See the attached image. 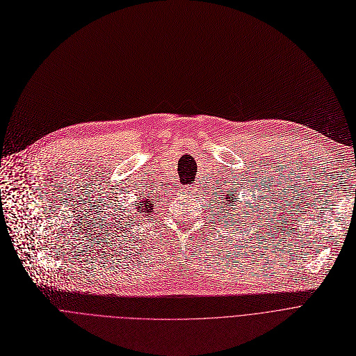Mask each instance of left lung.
<instances>
[{"mask_svg": "<svg viewBox=\"0 0 356 356\" xmlns=\"http://www.w3.org/2000/svg\"><path fill=\"white\" fill-rule=\"evenodd\" d=\"M236 195V191L234 193V194H225L224 197H225V200H224V204H225V207L228 209V211H229V207H228V204H232L234 206V200H232V197H235ZM224 197H221V198H224ZM246 204H249V202H246ZM224 206H220V209H222ZM249 209L253 211V206H249ZM242 210H245V207H242ZM246 213V211H245ZM248 214V213H246ZM235 216H238V213H235ZM235 216H232V217H235ZM232 217H229L231 220H232Z\"/></svg>", "mask_w": 356, "mask_h": 356, "instance_id": "8db88e82", "label": "left lung"}]
</instances>
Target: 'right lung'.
Here are the masks:
<instances>
[{
  "label": "right lung",
  "mask_w": 356,
  "mask_h": 356,
  "mask_svg": "<svg viewBox=\"0 0 356 356\" xmlns=\"http://www.w3.org/2000/svg\"><path fill=\"white\" fill-rule=\"evenodd\" d=\"M135 204H138V211L147 217L150 213H154L155 200L152 198V197H143V198L139 197L138 202H135Z\"/></svg>",
  "instance_id": "right-lung-1"
}]
</instances>
